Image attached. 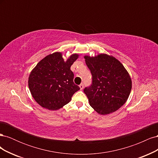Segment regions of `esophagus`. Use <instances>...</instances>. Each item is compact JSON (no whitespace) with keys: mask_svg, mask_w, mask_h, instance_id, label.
Instances as JSON below:
<instances>
[{"mask_svg":"<svg viewBox=\"0 0 158 158\" xmlns=\"http://www.w3.org/2000/svg\"><path fill=\"white\" fill-rule=\"evenodd\" d=\"M79 87H80V89H83V88H84V84H81L79 85Z\"/></svg>","mask_w":158,"mask_h":158,"instance_id":"esophagus-1","label":"esophagus"}]
</instances>
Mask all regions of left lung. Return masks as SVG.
Masks as SVG:
<instances>
[{
  "label": "left lung",
  "instance_id": "obj_1",
  "mask_svg": "<svg viewBox=\"0 0 158 158\" xmlns=\"http://www.w3.org/2000/svg\"><path fill=\"white\" fill-rule=\"evenodd\" d=\"M92 75V84L84 92L90 106L101 114L116 111L125 103L132 88V80L120 61L107 54L84 56Z\"/></svg>",
  "mask_w": 158,
  "mask_h": 158
}]
</instances>
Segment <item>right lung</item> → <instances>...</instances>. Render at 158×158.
Listing matches in <instances>:
<instances>
[{
  "label": "right lung",
  "mask_w": 158,
  "mask_h": 158,
  "mask_svg": "<svg viewBox=\"0 0 158 158\" xmlns=\"http://www.w3.org/2000/svg\"><path fill=\"white\" fill-rule=\"evenodd\" d=\"M60 52H55L46 56L31 70L28 78L32 97L49 110L62 108L80 89L74 83V73L70 70L79 55H71L66 61Z\"/></svg>",
  "instance_id": "1"
}]
</instances>
